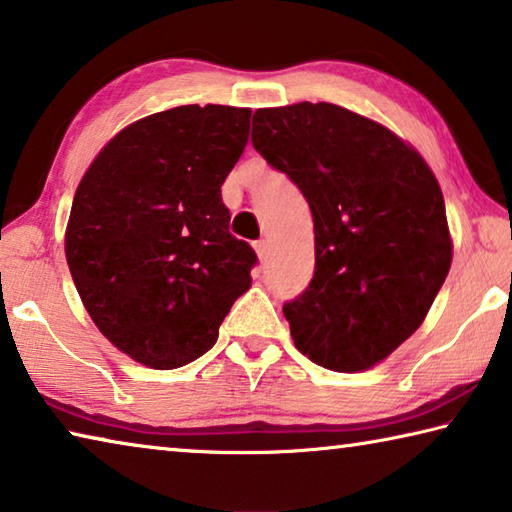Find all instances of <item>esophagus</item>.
I'll return each mask as SVG.
<instances>
[{
	"instance_id": "esophagus-1",
	"label": "esophagus",
	"mask_w": 512,
	"mask_h": 512,
	"mask_svg": "<svg viewBox=\"0 0 512 512\" xmlns=\"http://www.w3.org/2000/svg\"><path fill=\"white\" fill-rule=\"evenodd\" d=\"M254 249H256L258 258H261V261H265V258L270 256V240H267V238L256 240V242H254Z\"/></svg>"
}]
</instances>
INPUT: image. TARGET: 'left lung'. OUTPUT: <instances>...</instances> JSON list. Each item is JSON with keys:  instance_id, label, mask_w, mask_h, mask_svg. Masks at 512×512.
<instances>
[{"instance_id": "left-lung-1", "label": "left lung", "mask_w": 512, "mask_h": 512, "mask_svg": "<svg viewBox=\"0 0 512 512\" xmlns=\"http://www.w3.org/2000/svg\"><path fill=\"white\" fill-rule=\"evenodd\" d=\"M251 142L313 213L315 274L283 304L295 347L326 370H370L420 329L449 274L431 167L379 122L326 102L258 108Z\"/></svg>"}]
</instances>
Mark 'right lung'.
Wrapping results in <instances>:
<instances>
[{
  "instance_id": "right-lung-1",
  "label": "right lung",
  "mask_w": 512,
  "mask_h": 512,
  "mask_svg": "<svg viewBox=\"0 0 512 512\" xmlns=\"http://www.w3.org/2000/svg\"><path fill=\"white\" fill-rule=\"evenodd\" d=\"M249 117L217 104L142 117L99 152L74 195L65 258L83 306L154 370L206 354L251 286L256 251L229 233L220 190Z\"/></svg>"
}]
</instances>
